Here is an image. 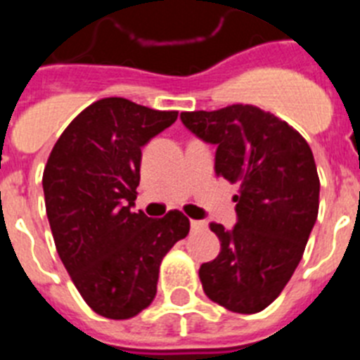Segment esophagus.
<instances>
[{
	"instance_id": "esophagus-1",
	"label": "esophagus",
	"mask_w": 360,
	"mask_h": 360,
	"mask_svg": "<svg viewBox=\"0 0 360 360\" xmlns=\"http://www.w3.org/2000/svg\"><path fill=\"white\" fill-rule=\"evenodd\" d=\"M205 227H207V224H205V221H200V219H191V229H193L195 232L203 231Z\"/></svg>"
}]
</instances>
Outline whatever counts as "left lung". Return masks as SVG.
I'll list each match as a JSON object with an SVG mask.
<instances>
[{
    "mask_svg": "<svg viewBox=\"0 0 360 360\" xmlns=\"http://www.w3.org/2000/svg\"><path fill=\"white\" fill-rule=\"evenodd\" d=\"M180 119L216 146V176L240 186L232 231L209 225L221 249L200 266L203 292L236 314L265 310L290 281L317 219L319 176L310 146L252 104L184 111Z\"/></svg>",
    "mask_w": 360,
    "mask_h": 360,
    "instance_id": "8db88e82",
    "label": "left lung"
}]
</instances>
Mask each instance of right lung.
<instances>
[{
    "label": "right lung",
    "mask_w": 360,
    "mask_h": 360,
    "mask_svg": "<svg viewBox=\"0 0 360 360\" xmlns=\"http://www.w3.org/2000/svg\"><path fill=\"white\" fill-rule=\"evenodd\" d=\"M178 111L108 97L82 110L57 139L43 191L56 249L86 304L108 319H129L157 295L158 269L189 234L180 211L133 212L142 148Z\"/></svg>",
    "instance_id": "add662e5"
}]
</instances>
